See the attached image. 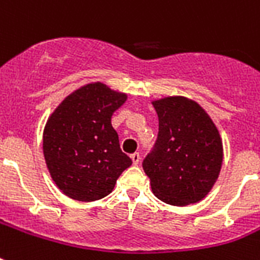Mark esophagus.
Returning a JSON list of instances; mask_svg holds the SVG:
<instances>
[{"instance_id":"1","label":"esophagus","mask_w":260,"mask_h":260,"mask_svg":"<svg viewBox=\"0 0 260 260\" xmlns=\"http://www.w3.org/2000/svg\"><path fill=\"white\" fill-rule=\"evenodd\" d=\"M131 159H132V163L136 166V165H139V162H140V155H139V152H135V154L131 155Z\"/></svg>"}]
</instances>
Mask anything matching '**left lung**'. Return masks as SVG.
<instances>
[{"mask_svg": "<svg viewBox=\"0 0 260 260\" xmlns=\"http://www.w3.org/2000/svg\"><path fill=\"white\" fill-rule=\"evenodd\" d=\"M152 105L159 118L158 139L143 160L152 193L175 206L201 201L221 170L222 143L217 128L189 98L166 97Z\"/></svg>", "mask_w": 260, "mask_h": 260, "instance_id": "obj_1", "label": "left lung"}]
</instances>
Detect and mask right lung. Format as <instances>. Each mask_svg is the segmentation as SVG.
<instances>
[{
  "instance_id": "1",
  "label": "right lung",
  "mask_w": 260,
  "mask_h": 260,
  "mask_svg": "<svg viewBox=\"0 0 260 260\" xmlns=\"http://www.w3.org/2000/svg\"><path fill=\"white\" fill-rule=\"evenodd\" d=\"M126 101L101 82L79 87L47 120L43 152L52 181L67 197L90 202L112 193L132 165L120 148L112 114Z\"/></svg>"
}]
</instances>
